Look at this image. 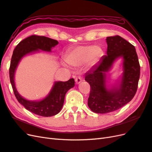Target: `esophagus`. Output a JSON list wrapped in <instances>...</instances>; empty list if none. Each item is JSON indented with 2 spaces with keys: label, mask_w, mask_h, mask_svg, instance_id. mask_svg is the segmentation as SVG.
Masks as SVG:
<instances>
[{
  "label": "esophagus",
  "mask_w": 152,
  "mask_h": 152,
  "mask_svg": "<svg viewBox=\"0 0 152 152\" xmlns=\"http://www.w3.org/2000/svg\"><path fill=\"white\" fill-rule=\"evenodd\" d=\"M75 81H76V84H79L80 83L81 81H82V78H81V77H76L75 79Z\"/></svg>",
  "instance_id": "1"
}]
</instances>
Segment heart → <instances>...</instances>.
Returning a JSON list of instances; mask_svg holds the SVG:
<instances>
[{
  "label": "heart",
  "instance_id": "heart-1",
  "mask_svg": "<svg viewBox=\"0 0 152 152\" xmlns=\"http://www.w3.org/2000/svg\"><path fill=\"white\" fill-rule=\"evenodd\" d=\"M103 55V50L98 46L81 45L76 47L66 54L65 61L73 67L86 63L88 66L96 64Z\"/></svg>",
  "mask_w": 152,
  "mask_h": 152
}]
</instances>
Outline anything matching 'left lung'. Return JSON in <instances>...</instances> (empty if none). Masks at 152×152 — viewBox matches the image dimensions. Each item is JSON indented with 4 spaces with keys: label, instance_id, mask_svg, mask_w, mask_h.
Instances as JSON below:
<instances>
[{
    "label": "left lung",
    "instance_id": "8db88e82",
    "mask_svg": "<svg viewBox=\"0 0 152 152\" xmlns=\"http://www.w3.org/2000/svg\"><path fill=\"white\" fill-rule=\"evenodd\" d=\"M106 42L107 54L85 75L91 86L88 106L98 114L115 111L130 102L137 91L140 76L135 47L119 36L107 37ZM119 58L123 72L114 84L107 86V73Z\"/></svg>",
    "mask_w": 152,
    "mask_h": 152
}]
</instances>
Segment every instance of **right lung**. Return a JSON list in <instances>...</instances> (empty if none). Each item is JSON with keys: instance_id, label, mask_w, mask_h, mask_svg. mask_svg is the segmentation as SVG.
<instances>
[{"instance_id": "obj_1", "label": "right lung", "mask_w": 152, "mask_h": 152, "mask_svg": "<svg viewBox=\"0 0 152 152\" xmlns=\"http://www.w3.org/2000/svg\"><path fill=\"white\" fill-rule=\"evenodd\" d=\"M58 44L56 40L45 37L32 35L21 41L14 49L10 67V78L14 94L18 102L32 113L43 117L55 115L60 112L64 105L67 92L75 87V80L67 81H55L49 94L37 101L28 100L19 94L15 86V74L20 61L28 54L43 50L51 52L53 48Z\"/></svg>"}]
</instances>
